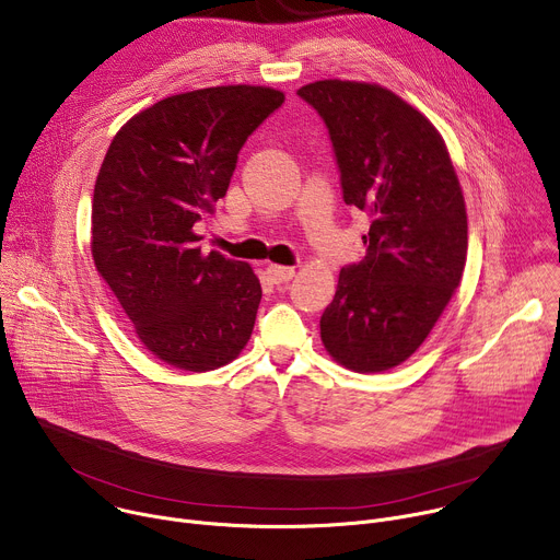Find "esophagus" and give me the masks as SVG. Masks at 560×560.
<instances>
[{
    "label": "esophagus",
    "mask_w": 560,
    "mask_h": 560,
    "mask_svg": "<svg viewBox=\"0 0 560 560\" xmlns=\"http://www.w3.org/2000/svg\"><path fill=\"white\" fill-rule=\"evenodd\" d=\"M266 275L275 281V283H285V281H290L292 277H294V268H290V266H268L266 268Z\"/></svg>",
    "instance_id": "34e87169"
}]
</instances>
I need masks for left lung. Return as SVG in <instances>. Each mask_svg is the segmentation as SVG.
<instances>
[{"label": "left lung", "instance_id": "obj_1", "mask_svg": "<svg viewBox=\"0 0 560 560\" xmlns=\"http://www.w3.org/2000/svg\"><path fill=\"white\" fill-rule=\"evenodd\" d=\"M328 126L343 201L370 214L368 255L346 266L322 316L328 354L385 372L428 339L467 257V212L441 132L378 84L322 79L296 91Z\"/></svg>", "mask_w": 560, "mask_h": 560}]
</instances>
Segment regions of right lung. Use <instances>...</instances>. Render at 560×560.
<instances>
[{"mask_svg":"<svg viewBox=\"0 0 560 560\" xmlns=\"http://www.w3.org/2000/svg\"><path fill=\"white\" fill-rule=\"evenodd\" d=\"M285 95L214 86L166 97L115 135L93 195V261L137 339L186 372L217 370L253 335L261 283L201 253L195 223L225 197L236 154Z\"/></svg>","mask_w":560,"mask_h":560,"instance_id":"add662e5","label":"right lung"}]
</instances>
